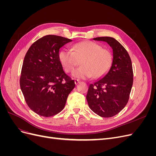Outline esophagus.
<instances>
[{
    "mask_svg": "<svg viewBox=\"0 0 156 156\" xmlns=\"http://www.w3.org/2000/svg\"><path fill=\"white\" fill-rule=\"evenodd\" d=\"M79 83H80L79 80H78V79H75V84H79Z\"/></svg>",
    "mask_w": 156,
    "mask_h": 156,
    "instance_id": "obj_1",
    "label": "esophagus"
}]
</instances>
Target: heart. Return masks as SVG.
<instances>
[{"label":"heart","instance_id":"obj_1","mask_svg":"<svg viewBox=\"0 0 156 156\" xmlns=\"http://www.w3.org/2000/svg\"><path fill=\"white\" fill-rule=\"evenodd\" d=\"M59 60L67 72H71L80 64L81 66L74 70L75 77L99 78L104 75L112 62V55L96 43L85 41L72 46L71 49H63L59 53Z\"/></svg>","mask_w":156,"mask_h":156}]
</instances>
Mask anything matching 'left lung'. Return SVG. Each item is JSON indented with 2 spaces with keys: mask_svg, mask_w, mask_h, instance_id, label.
Returning <instances> with one entry per match:
<instances>
[{
  "mask_svg": "<svg viewBox=\"0 0 156 156\" xmlns=\"http://www.w3.org/2000/svg\"><path fill=\"white\" fill-rule=\"evenodd\" d=\"M93 40L107 43L112 49V58L107 72L90 84L87 100L94 112L109 118L120 112L128 101L133 81L131 60L126 49L114 37Z\"/></svg>",
  "mask_w": 156,
  "mask_h": 156,
  "instance_id": "obj_1",
  "label": "left lung"
}]
</instances>
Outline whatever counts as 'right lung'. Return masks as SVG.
Returning a JSON list of instances; mask_svg holds the SVG:
<instances>
[{"instance_id": "right-lung-1", "label": "right lung", "mask_w": 156, "mask_h": 156, "mask_svg": "<svg viewBox=\"0 0 156 156\" xmlns=\"http://www.w3.org/2000/svg\"><path fill=\"white\" fill-rule=\"evenodd\" d=\"M70 41L62 36L47 35L35 41L25 56L21 90L28 106L40 116L60 112L75 86L59 60L60 49Z\"/></svg>"}]
</instances>
